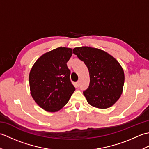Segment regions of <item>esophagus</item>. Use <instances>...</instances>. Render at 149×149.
<instances>
[{"label":"esophagus","mask_w":149,"mask_h":149,"mask_svg":"<svg viewBox=\"0 0 149 149\" xmlns=\"http://www.w3.org/2000/svg\"><path fill=\"white\" fill-rule=\"evenodd\" d=\"M79 84H80V81H78L77 82V85L79 86Z\"/></svg>","instance_id":"obj_1"}]
</instances>
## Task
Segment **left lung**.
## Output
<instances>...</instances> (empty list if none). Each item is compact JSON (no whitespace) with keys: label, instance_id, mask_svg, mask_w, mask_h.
Here are the masks:
<instances>
[{"label":"left lung","instance_id":"1","mask_svg":"<svg viewBox=\"0 0 149 149\" xmlns=\"http://www.w3.org/2000/svg\"><path fill=\"white\" fill-rule=\"evenodd\" d=\"M73 53L89 71V86L83 91L88 102L100 109L112 106L121 95L124 84V72L119 63L104 50L91 47H77Z\"/></svg>","mask_w":149,"mask_h":149}]
</instances>
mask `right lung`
Masks as SVG:
<instances>
[{"instance_id": "add662e5", "label": "right lung", "mask_w": 149, "mask_h": 149, "mask_svg": "<svg viewBox=\"0 0 149 149\" xmlns=\"http://www.w3.org/2000/svg\"><path fill=\"white\" fill-rule=\"evenodd\" d=\"M72 55V49L59 47L44 54L31 68L29 77L31 95L47 111L61 109L75 90L66 64Z\"/></svg>"}]
</instances>
